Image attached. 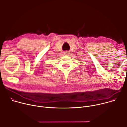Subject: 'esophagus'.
I'll use <instances>...</instances> for the list:
<instances>
[{
  "mask_svg": "<svg viewBox=\"0 0 127 127\" xmlns=\"http://www.w3.org/2000/svg\"><path fill=\"white\" fill-rule=\"evenodd\" d=\"M64 54L65 55H68L69 54V51H65V52H64Z\"/></svg>",
  "mask_w": 127,
  "mask_h": 127,
  "instance_id": "obj_1",
  "label": "esophagus"
}]
</instances>
